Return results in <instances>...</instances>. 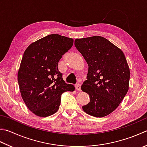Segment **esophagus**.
<instances>
[{
  "label": "esophagus",
  "mask_w": 147,
  "mask_h": 147,
  "mask_svg": "<svg viewBox=\"0 0 147 147\" xmlns=\"http://www.w3.org/2000/svg\"><path fill=\"white\" fill-rule=\"evenodd\" d=\"M76 90L78 91H80L81 90V85L78 83V84L76 85Z\"/></svg>",
  "instance_id": "obj_1"
}]
</instances>
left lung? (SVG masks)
<instances>
[{"label": "left lung", "mask_w": 147, "mask_h": 147, "mask_svg": "<svg viewBox=\"0 0 147 147\" xmlns=\"http://www.w3.org/2000/svg\"><path fill=\"white\" fill-rule=\"evenodd\" d=\"M74 45L88 65L87 80L81 88L90 101L82 106L83 110L95 117L107 116L116 110L129 90L130 70L124 54L98 36L76 39Z\"/></svg>", "instance_id": "left-lung-1"}]
</instances>
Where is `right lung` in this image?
I'll list each match as a JSON object with an SVG mask.
<instances>
[{
	"mask_svg": "<svg viewBox=\"0 0 147 147\" xmlns=\"http://www.w3.org/2000/svg\"><path fill=\"white\" fill-rule=\"evenodd\" d=\"M74 40L59 34H50L30 44L23 55L18 72V82L25 104L36 115L47 117L59 109L61 95L73 92L58 69L63 55Z\"/></svg>",
	"mask_w": 147,
	"mask_h": 147,
	"instance_id": "right-lung-1",
	"label": "right lung"
}]
</instances>
